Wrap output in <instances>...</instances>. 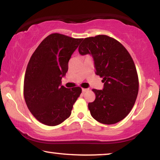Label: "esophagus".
<instances>
[{
	"mask_svg": "<svg viewBox=\"0 0 160 160\" xmlns=\"http://www.w3.org/2000/svg\"><path fill=\"white\" fill-rule=\"evenodd\" d=\"M88 90H89L88 89H84V88L82 89V92H87Z\"/></svg>",
	"mask_w": 160,
	"mask_h": 160,
	"instance_id": "esophagus-1",
	"label": "esophagus"
}]
</instances>
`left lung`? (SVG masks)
<instances>
[{
	"mask_svg": "<svg viewBox=\"0 0 160 160\" xmlns=\"http://www.w3.org/2000/svg\"><path fill=\"white\" fill-rule=\"evenodd\" d=\"M81 55L90 54L95 73L102 78V90L94 89L95 100L88 108L94 119L105 124H116L132 110L138 93V77L130 54L116 39L105 35L84 39Z\"/></svg>",
	"mask_w": 160,
	"mask_h": 160,
	"instance_id": "left-lung-1",
	"label": "left lung"
}]
</instances>
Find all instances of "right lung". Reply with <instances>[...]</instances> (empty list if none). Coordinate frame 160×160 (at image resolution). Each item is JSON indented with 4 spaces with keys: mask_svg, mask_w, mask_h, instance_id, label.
Instances as JSON below:
<instances>
[{
    "mask_svg": "<svg viewBox=\"0 0 160 160\" xmlns=\"http://www.w3.org/2000/svg\"><path fill=\"white\" fill-rule=\"evenodd\" d=\"M82 40L51 34L43 39L30 59L24 80V98L32 114L43 124L56 126L68 119L82 93L79 87L65 88L61 79Z\"/></svg>",
    "mask_w": 160,
    "mask_h": 160,
    "instance_id": "obj_1",
    "label": "right lung"
}]
</instances>
